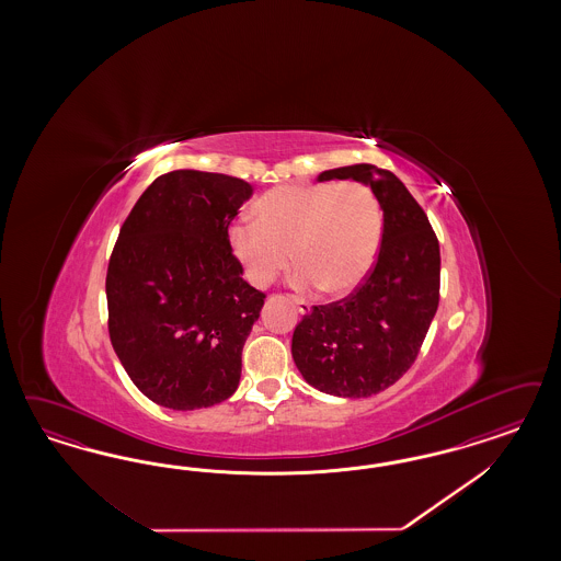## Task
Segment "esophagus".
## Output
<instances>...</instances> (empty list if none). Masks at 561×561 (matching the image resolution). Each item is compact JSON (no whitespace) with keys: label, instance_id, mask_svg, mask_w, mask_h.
Returning a JSON list of instances; mask_svg holds the SVG:
<instances>
[{"label":"esophagus","instance_id":"esophagus-1","mask_svg":"<svg viewBox=\"0 0 561 561\" xmlns=\"http://www.w3.org/2000/svg\"><path fill=\"white\" fill-rule=\"evenodd\" d=\"M289 300L296 305V308H298V312H300V314H308V312H310V305L305 302V300H300V298H296V296H291Z\"/></svg>","mask_w":561,"mask_h":561}]
</instances>
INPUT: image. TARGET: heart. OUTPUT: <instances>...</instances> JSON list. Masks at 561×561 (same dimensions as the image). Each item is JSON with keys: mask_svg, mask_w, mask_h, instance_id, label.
<instances>
[{"mask_svg": "<svg viewBox=\"0 0 561 561\" xmlns=\"http://www.w3.org/2000/svg\"><path fill=\"white\" fill-rule=\"evenodd\" d=\"M256 224L237 221L228 238L256 288L270 286L294 259L296 288L343 296L373 272L382 242V209L359 183L279 185L255 205Z\"/></svg>", "mask_w": 561, "mask_h": 561, "instance_id": "1", "label": "heart"}]
</instances>
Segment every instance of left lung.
Here are the masks:
<instances>
[{"mask_svg":"<svg viewBox=\"0 0 561 561\" xmlns=\"http://www.w3.org/2000/svg\"><path fill=\"white\" fill-rule=\"evenodd\" d=\"M333 179L373 188L382 242L352 296L312 306L294 329L291 357L310 387L359 399L389 389L420 354L440 300V247L424 209L391 170L354 164L324 170L317 181Z\"/></svg>","mask_w":561,"mask_h":561,"instance_id":"8db88e82","label":"left lung"}]
</instances>
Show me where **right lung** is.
Returning <instances> with one entry per match:
<instances>
[{
  "mask_svg": "<svg viewBox=\"0 0 561 561\" xmlns=\"http://www.w3.org/2000/svg\"><path fill=\"white\" fill-rule=\"evenodd\" d=\"M251 195L237 176L172 170L121 226L106 272L108 335L134 385L162 408H211L238 389L265 300L242 279L228 238Z\"/></svg>",
  "mask_w": 561,
  "mask_h": 561,
  "instance_id": "obj_1",
  "label": "right lung"
}]
</instances>
